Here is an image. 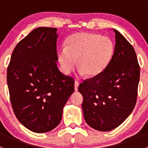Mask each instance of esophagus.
I'll return each mask as SVG.
<instances>
[{"mask_svg": "<svg viewBox=\"0 0 148 148\" xmlns=\"http://www.w3.org/2000/svg\"><path fill=\"white\" fill-rule=\"evenodd\" d=\"M79 85V83L78 82L75 81V82H74V89H75V91L78 90Z\"/></svg>", "mask_w": 148, "mask_h": 148, "instance_id": "1", "label": "esophagus"}]
</instances>
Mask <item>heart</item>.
<instances>
[{
    "label": "heart",
    "instance_id": "b5f03b06",
    "mask_svg": "<svg viewBox=\"0 0 148 148\" xmlns=\"http://www.w3.org/2000/svg\"><path fill=\"white\" fill-rule=\"evenodd\" d=\"M114 53V45L108 37L88 32L75 33L68 37L65 47L59 49L58 61L62 72L71 73L76 65L81 75L93 78L110 65Z\"/></svg>",
    "mask_w": 148,
    "mask_h": 148
}]
</instances>
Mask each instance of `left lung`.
Masks as SVG:
<instances>
[{
	"instance_id": "obj_1",
	"label": "left lung",
	"mask_w": 148,
	"mask_h": 148,
	"mask_svg": "<svg viewBox=\"0 0 148 148\" xmlns=\"http://www.w3.org/2000/svg\"><path fill=\"white\" fill-rule=\"evenodd\" d=\"M114 56L110 65L96 77L79 86L83 96L84 120L102 132L120 125L133 110L138 97L140 66L132 46L117 30Z\"/></svg>"
}]
</instances>
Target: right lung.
<instances>
[{"label": "right lung", "instance_id": "add662e5", "mask_svg": "<svg viewBox=\"0 0 148 148\" xmlns=\"http://www.w3.org/2000/svg\"><path fill=\"white\" fill-rule=\"evenodd\" d=\"M57 28L33 30L16 45L7 69L13 112L19 122L37 133L52 130L74 91V80L58 69Z\"/></svg>", "mask_w": 148, "mask_h": 148}]
</instances>
